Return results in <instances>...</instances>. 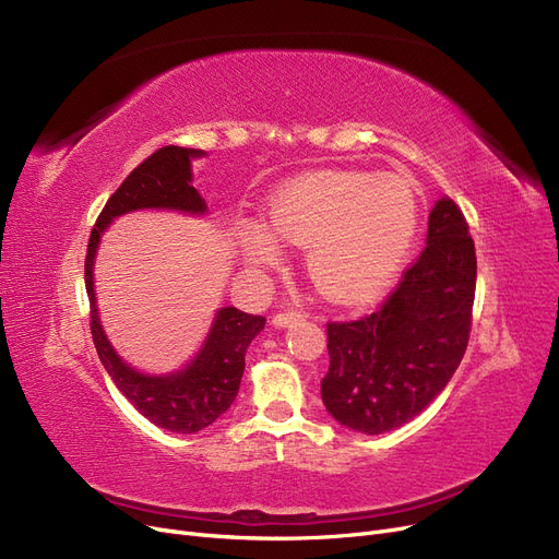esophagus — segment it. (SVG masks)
Masks as SVG:
<instances>
[{
  "mask_svg": "<svg viewBox=\"0 0 559 559\" xmlns=\"http://www.w3.org/2000/svg\"><path fill=\"white\" fill-rule=\"evenodd\" d=\"M301 320H306L304 312H299V310H283V312H276V314H274L272 324L278 326V329H285V326L295 324V322H301Z\"/></svg>",
  "mask_w": 559,
  "mask_h": 559,
  "instance_id": "34e87169",
  "label": "esophagus"
}]
</instances>
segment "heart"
<instances>
[{"label":"heart","instance_id":"b5f03b06","mask_svg":"<svg viewBox=\"0 0 559 559\" xmlns=\"http://www.w3.org/2000/svg\"><path fill=\"white\" fill-rule=\"evenodd\" d=\"M266 231L241 226L237 249L251 270L278 264L281 247H306L310 283L333 301H366L391 283L414 245L418 193L400 174L312 171L281 185L266 201Z\"/></svg>","mask_w":559,"mask_h":559}]
</instances>
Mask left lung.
<instances>
[{
  "label": "left lung",
  "mask_w": 559,
  "mask_h": 559,
  "mask_svg": "<svg viewBox=\"0 0 559 559\" xmlns=\"http://www.w3.org/2000/svg\"><path fill=\"white\" fill-rule=\"evenodd\" d=\"M477 258L468 224L448 197L429 212L427 247L379 310L329 322L322 402L360 433L393 431L439 397L468 347Z\"/></svg>",
  "instance_id": "1"
}]
</instances>
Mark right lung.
I'll list each match as a JSON object with an SVG mask.
<instances>
[{"instance_id":"1","label":"right lung","mask_w":559,"mask_h":559,"mask_svg":"<svg viewBox=\"0 0 559 559\" xmlns=\"http://www.w3.org/2000/svg\"><path fill=\"white\" fill-rule=\"evenodd\" d=\"M205 157V151L164 145L141 162L107 201L93 226L84 281L91 304V333L103 366L120 393L153 425L176 431L197 433L224 416L237 397L245 356L251 340L264 329L262 314L241 312L233 306L219 308L212 326L185 368L168 374H145L118 356L103 329L98 299H95L93 266L100 239L116 216L136 210H174L185 214H207V203L191 185V162Z\"/></svg>"}]
</instances>
